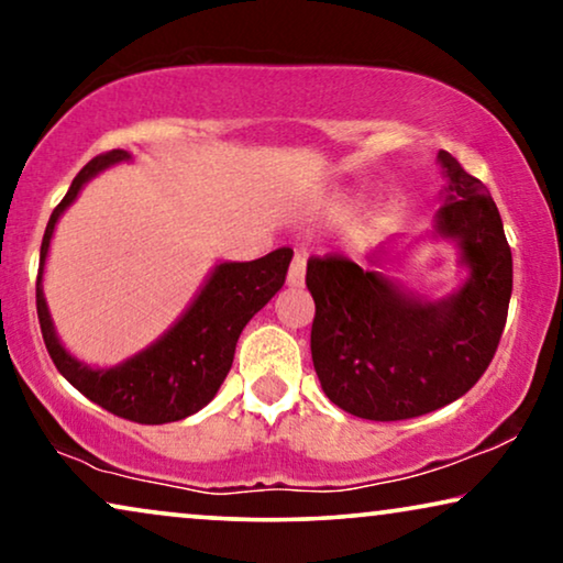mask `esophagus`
<instances>
[{"instance_id":"obj_1","label":"esophagus","mask_w":563,"mask_h":563,"mask_svg":"<svg viewBox=\"0 0 563 563\" xmlns=\"http://www.w3.org/2000/svg\"><path fill=\"white\" fill-rule=\"evenodd\" d=\"M305 266H307L305 253L297 251L295 256H291L289 274H287V284H289V287H302V284H305Z\"/></svg>"}]
</instances>
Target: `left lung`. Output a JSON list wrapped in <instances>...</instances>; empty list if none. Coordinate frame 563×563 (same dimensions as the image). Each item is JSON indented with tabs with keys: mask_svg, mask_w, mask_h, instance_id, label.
<instances>
[{
	"mask_svg": "<svg viewBox=\"0 0 563 563\" xmlns=\"http://www.w3.org/2000/svg\"><path fill=\"white\" fill-rule=\"evenodd\" d=\"M449 195L438 233L459 238L472 276L420 302L341 253L307 261L312 364L328 399L364 420H407L464 397L495 358L512 295V253L484 184L441 151Z\"/></svg>",
	"mask_w": 563,
	"mask_h": 563,
	"instance_id": "8db88e82",
	"label": "left lung"
}]
</instances>
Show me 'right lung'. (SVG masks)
I'll list each match as a JSON object with an SVG mask.
<instances>
[{
    "label": "right lung",
    "instance_id": "right-lung-1",
    "mask_svg": "<svg viewBox=\"0 0 563 563\" xmlns=\"http://www.w3.org/2000/svg\"><path fill=\"white\" fill-rule=\"evenodd\" d=\"M122 158H128V153L120 148L91 158L76 174L66 197L53 210L41 245L35 307L53 364L84 397L118 418L141 422V426H164V422L189 418L218 395L220 384L225 382L230 366H233L235 343L243 328L284 287L291 249H276L268 256L245 261V264H220L205 289L199 291L195 305L184 312V318L158 343H153L151 349L137 353L122 366L95 372V368L79 364L68 356L53 333L41 289V274L60 212L74 202L84 181Z\"/></svg>",
    "mask_w": 563,
    "mask_h": 563
}]
</instances>
